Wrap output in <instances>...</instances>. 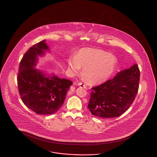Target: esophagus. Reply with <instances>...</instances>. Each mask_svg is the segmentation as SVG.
Segmentation results:
<instances>
[{
	"label": "esophagus",
	"instance_id": "esophagus-1",
	"mask_svg": "<svg viewBox=\"0 0 157 157\" xmlns=\"http://www.w3.org/2000/svg\"><path fill=\"white\" fill-rule=\"evenodd\" d=\"M78 86H81V87H83V88H85V89H86V88H86V86L85 85H83L81 82L78 83Z\"/></svg>",
	"mask_w": 157,
	"mask_h": 157
}]
</instances>
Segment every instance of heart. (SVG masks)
<instances>
[{"label":"heart","mask_w":157,"mask_h":157,"mask_svg":"<svg viewBox=\"0 0 157 157\" xmlns=\"http://www.w3.org/2000/svg\"><path fill=\"white\" fill-rule=\"evenodd\" d=\"M117 65V59L105 51L85 48L67 60L69 72L75 75L82 69L83 78L91 84H99L106 81L112 76Z\"/></svg>","instance_id":"heart-1"}]
</instances>
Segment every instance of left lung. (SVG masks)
I'll list each match as a JSON object with an SVG mask.
<instances>
[{
	"mask_svg": "<svg viewBox=\"0 0 157 157\" xmlns=\"http://www.w3.org/2000/svg\"><path fill=\"white\" fill-rule=\"evenodd\" d=\"M140 72L137 64L118 72L104 83L92 88L88 109L100 118L118 117L126 112L139 88Z\"/></svg>",
	"mask_w": 157,
	"mask_h": 157,
	"instance_id": "1",
	"label": "left lung"
}]
</instances>
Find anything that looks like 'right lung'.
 Wrapping results in <instances>:
<instances>
[{"label":"right lung","mask_w":157,"mask_h":157,"mask_svg":"<svg viewBox=\"0 0 157 157\" xmlns=\"http://www.w3.org/2000/svg\"><path fill=\"white\" fill-rule=\"evenodd\" d=\"M49 48L44 40L32 46L21 60L17 74V85L23 102L37 114L50 115L57 112L64 102L72 82L49 76L35 68L39 56Z\"/></svg>","instance_id":"right-lung-1"}]
</instances>
